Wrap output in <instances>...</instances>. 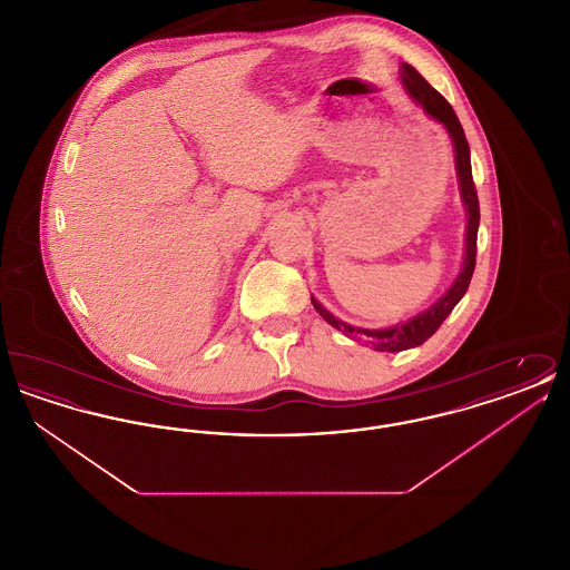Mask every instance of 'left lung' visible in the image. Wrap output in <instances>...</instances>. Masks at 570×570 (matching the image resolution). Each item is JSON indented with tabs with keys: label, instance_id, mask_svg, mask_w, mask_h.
<instances>
[{
	"label": "left lung",
	"instance_id": "obj_1",
	"mask_svg": "<svg viewBox=\"0 0 570 570\" xmlns=\"http://www.w3.org/2000/svg\"><path fill=\"white\" fill-rule=\"evenodd\" d=\"M404 85H406L407 94L428 110V115H432L438 119L453 138L455 145V160H458V175H460L461 198L463 205L468 209V233H465V258H463V269H461L455 284L451 286V291L434 303L425 314L407 321L404 325L391 326V328H379V331H370V328H354L346 325L342 321H337L333 314H328L325 307L312 298V305L316 307V312L325 318L326 323L335 326L337 331H344L346 335H363L367 337L376 351L382 353H400L406 348L421 346L428 337H432L440 325L446 321V316L453 312V307L460 303V298L465 295L474 265H476V233H479V196H476V186L472 179V164H470V145L463 135L460 119L455 115L453 107L444 100L442 94H438L430 82L425 81L412 66H404Z\"/></svg>",
	"mask_w": 570,
	"mask_h": 570
}]
</instances>
